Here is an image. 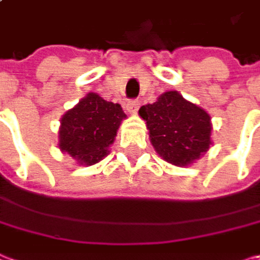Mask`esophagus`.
I'll return each mask as SVG.
<instances>
[{
  "label": "esophagus",
  "instance_id": "esophagus-1",
  "mask_svg": "<svg viewBox=\"0 0 260 260\" xmlns=\"http://www.w3.org/2000/svg\"><path fill=\"white\" fill-rule=\"evenodd\" d=\"M138 108H140V102H138L137 99H131V101H128L126 110L129 111L131 114H135V113L138 111Z\"/></svg>",
  "mask_w": 260,
  "mask_h": 260
}]
</instances>
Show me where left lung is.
Segmentation results:
<instances>
[{
    "instance_id": "left-lung-1",
    "label": "left lung",
    "mask_w": 260,
    "mask_h": 260,
    "mask_svg": "<svg viewBox=\"0 0 260 260\" xmlns=\"http://www.w3.org/2000/svg\"><path fill=\"white\" fill-rule=\"evenodd\" d=\"M138 113L146 120L150 143L167 162L188 166L209 149V114L178 91H166L156 102L143 105Z\"/></svg>"
}]
</instances>
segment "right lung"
<instances>
[{
    "label": "right lung",
    "instance_id": "obj_1",
    "mask_svg": "<svg viewBox=\"0 0 260 260\" xmlns=\"http://www.w3.org/2000/svg\"><path fill=\"white\" fill-rule=\"evenodd\" d=\"M125 117L119 104L108 102L96 93H88L61 117L58 147L81 164H96L108 155V146L114 141Z\"/></svg>",
    "mask_w": 260,
    "mask_h": 260
}]
</instances>
